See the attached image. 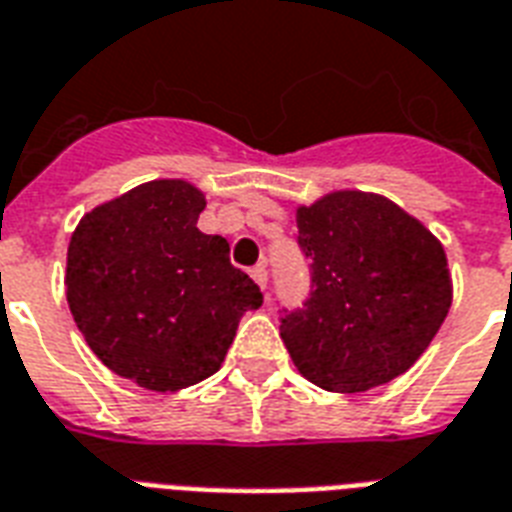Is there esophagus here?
I'll list each match as a JSON object with an SVG mask.
<instances>
[{"mask_svg":"<svg viewBox=\"0 0 512 512\" xmlns=\"http://www.w3.org/2000/svg\"><path fill=\"white\" fill-rule=\"evenodd\" d=\"M252 279H255L257 282V287H260V290H265V284H268V271H265V265L260 263V265H255V268H252Z\"/></svg>","mask_w":512,"mask_h":512,"instance_id":"obj_1","label":"esophagus"}]
</instances>
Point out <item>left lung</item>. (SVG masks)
<instances>
[{
    "label": "left lung",
    "instance_id": "obj_1",
    "mask_svg": "<svg viewBox=\"0 0 512 512\" xmlns=\"http://www.w3.org/2000/svg\"><path fill=\"white\" fill-rule=\"evenodd\" d=\"M311 260V298L282 319L300 376L327 392H368L403 376L446 319V249L378 193L333 190L295 209Z\"/></svg>",
    "mask_w": 512,
    "mask_h": 512
}]
</instances>
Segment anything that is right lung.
<instances>
[{
	"mask_svg": "<svg viewBox=\"0 0 512 512\" xmlns=\"http://www.w3.org/2000/svg\"><path fill=\"white\" fill-rule=\"evenodd\" d=\"M206 195L152 179L77 222L66 249V303L112 373L177 392L217 373L260 287L230 265L222 236L198 225Z\"/></svg>",
	"mask_w": 512,
	"mask_h": 512,
	"instance_id": "1",
	"label": "right lung"
}]
</instances>
